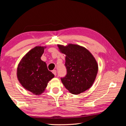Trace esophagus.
<instances>
[{"instance_id":"esophagus-1","label":"esophagus","mask_w":126,"mask_h":126,"mask_svg":"<svg viewBox=\"0 0 126 126\" xmlns=\"http://www.w3.org/2000/svg\"><path fill=\"white\" fill-rule=\"evenodd\" d=\"M52 73L54 74V76L57 75V71H55V70H53V71H52Z\"/></svg>"}]
</instances>
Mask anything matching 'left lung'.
Here are the masks:
<instances>
[{"label": "left lung", "instance_id": "left-lung-1", "mask_svg": "<svg viewBox=\"0 0 126 126\" xmlns=\"http://www.w3.org/2000/svg\"><path fill=\"white\" fill-rule=\"evenodd\" d=\"M61 53L65 55L67 75L61 78L65 88L73 94H79L92 86L96 78L98 65L89 51L77 44L57 45Z\"/></svg>", "mask_w": 126, "mask_h": 126}]
</instances>
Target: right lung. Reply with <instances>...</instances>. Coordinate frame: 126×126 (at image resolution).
<instances>
[{
  "instance_id": "1",
  "label": "right lung",
  "mask_w": 126,
  "mask_h": 126,
  "mask_svg": "<svg viewBox=\"0 0 126 126\" xmlns=\"http://www.w3.org/2000/svg\"><path fill=\"white\" fill-rule=\"evenodd\" d=\"M46 47L37 46L21 59L17 68V78L23 88L35 95L41 94L54 75L41 60Z\"/></svg>"
}]
</instances>
